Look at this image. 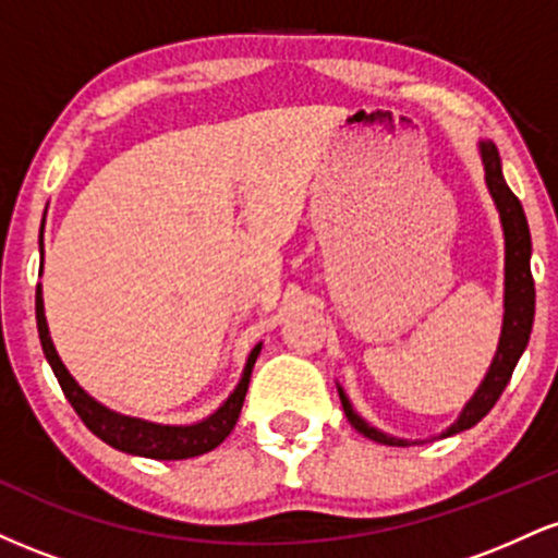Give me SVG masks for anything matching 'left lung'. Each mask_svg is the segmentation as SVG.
<instances>
[{
	"instance_id": "8db88e82",
	"label": "left lung",
	"mask_w": 558,
	"mask_h": 558,
	"mask_svg": "<svg viewBox=\"0 0 558 558\" xmlns=\"http://www.w3.org/2000/svg\"><path fill=\"white\" fill-rule=\"evenodd\" d=\"M480 151H483V162H485V181H488L493 202H496L498 213H501L504 235H506L504 330H501V343H498V351H496V360H493L483 386L477 388V393L472 396V401L464 407L462 417L453 422V425L444 433V438H448V435L453 433L470 430L472 425H477V422L490 412L493 403H496L498 396L504 393L506 383L511 380V373H514L524 345L530 341V330H533V319H535V280H533V272H530V252H533V243H530L527 217H524L520 198L511 194V189L504 181L501 159H498L496 146L488 144V141H483V144H480ZM338 393H341L345 417H349L351 425H354L364 438L375 440V444H383V446H412V440L390 438V435H383L380 430H375V427H369L367 422L351 409V403L345 399L341 388H338Z\"/></svg>"
}]
</instances>
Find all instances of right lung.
Wrapping results in <instances>:
<instances>
[{"label": "right lung", "instance_id": "obj_1", "mask_svg": "<svg viewBox=\"0 0 558 558\" xmlns=\"http://www.w3.org/2000/svg\"><path fill=\"white\" fill-rule=\"evenodd\" d=\"M44 259V252H41ZM36 325H38V338H41V349L47 354V362L52 364L57 383H60L62 393L70 401V407L75 409V414L83 420V425L92 430L96 438H101L105 444L125 453H136V457L146 459H162V462H170V459H191L202 457V453L213 451L228 438L230 430L239 422L243 399H246L248 390V377H252V367L257 362V354L262 345H254V351L248 354L246 369H243V377L239 388L230 393V399L222 403L220 409L213 414V417L196 422V425L185 427H172V425H155V422H144L136 417H123V414L110 412L107 407L96 403L92 396L83 390L78 383L70 377L65 364L57 356L52 338H49L47 317H44V301H41V286L36 288Z\"/></svg>", "mask_w": 558, "mask_h": 558}]
</instances>
